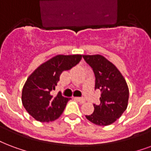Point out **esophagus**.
<instances>
[{"instance_id": "34e87169", "label": "esophagus", "mask_w": 151, "mask_h": 151, "mask_svg": "<svg viewBox=\"0 0 151 151\" xmlns=\"http://www.w3.org/2000/svg\"><path fill=\"white\" fill-rule=\"evenodd\" d=\"M76 100H78V101L80 102V103H84L85 101H86V100H85L84 98H79V97H77V98H75Z\"/></svg>"}]
</instances>
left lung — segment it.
<instances>
[{
    "label": "left lung",
    "instance_id": "left-lung-1",
    "mask_svg": "<svg viewBox=\"0 0 151 151\" xmlns=\"http://www.w3.org/2000/svg\"><path fill=\"white\" fill-rule=\"evenodd\" d=\"M95 75V90L101 92L100 104H93L94 110L86 118L98 126L114 123L127 110L129 88L118 68L100 54L83 55Z\"/></svg>",
    "mask_w": 151,
    "mask_h": 151
}]
</instances>
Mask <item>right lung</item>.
<instances>
[{
    "label": "right lung",
    "instance_id": "add662e5",
    "mask_svg": "<svg viewBox=\"0 0 151 151\" xmlns=\"http://www.w3.org/2000/svg\"><path fill=\"white\" fill-rule=\"evenodd\" d=\"M82 55H57L39 65L27 78L22 93L23 106L37 121L49 122L61 115L70 98L58 93L51 92L60 78L61 73L70 70L81 61Z\"/></svg>",
    "mask_w": 151,
    "mask_h": 151
}]
</instances>
